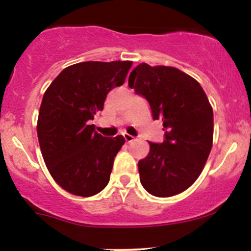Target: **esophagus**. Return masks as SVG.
<instances>
[{
  "label": "esophagus",
  "mask_w": 251,
  "mask_h": 251,
  "mask_svg": "<svg viewBox=\"0 0 251 251\" xmlns=\"http://www.w3.org/2000/svg\"><path fill=\"white\" fill-rule=\"evenodd\" d=\"M123 136H124V138H125V141L128 142V143H130V142H132L134 139V137L131 136V134H128V133H124Z\"/></svg>",
  "instance_id": "1"
}]
</instances>
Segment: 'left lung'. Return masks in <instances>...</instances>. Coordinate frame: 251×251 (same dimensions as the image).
<instances>
[{"label": "left lung", "instance_id": "left-lung-1", "mask_svg": "<svg viewBox=\"0 0 251 251\" xmlns=\"http://www.w3.org/2000/svg\"><path fill=\"white\" fill-rule=\"evenodd\" d=\"M128 86L149 102L154 120H162L165 141L149 142L139 160V179L149 194L170 197L196 181L213 146V109L199 81L176 67L139 63Z\"/></svg>", "mask_w": 251, "mask_h": 251}]
</instances>
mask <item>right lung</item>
I'll return each mask as SVG.
<instances>
[{"instance_id":"obj_1","label":"right lung","mask_w":251,"mask_h":251,"mask_svg":"<svg viewBox=\"0 0 251 251\" xmlns=\"http://www.w3.org/2000/svg\"><path fill=\"white\" fill-rule=\"evenodd\" d=\"M132 61H88L68 66L44 92L37 134L49 173L70 194L90 197L107 186L123 136L95 131V114L107 94L123 85Z\"/></svg>"}]
</instances>
